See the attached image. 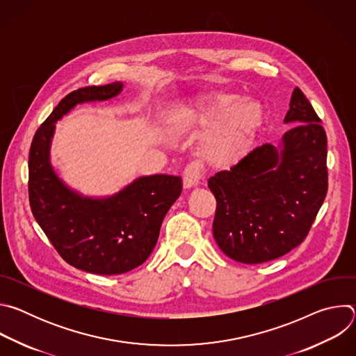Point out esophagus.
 <instances>
[{"label":"esophagus","instance_id":"obj_1","mask_svg":"<svg viewBox=\"0 0 356 356\" xmlns=\"http://www.w3.org/2000/svg\"><path fill=\"white\" fill-rule=\"evenodd\" d=\"M202 180V173L195 163H190L183 172V187L193 188L198 186Z\"/></svg>","mask_w":356,"mask_h":356}]
</instances>
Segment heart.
<instances>
[{
    "label": "heart",
    "mask_w": 356,
    "mask_h": 356,
    "mask_svg": "<svg viewBox=\"0 0 356 356\" xmlns=\"http://www.w3.org/2000/svg\"><path fill=\"white\" fill-rule=\"evenodd\" d=\"M264 110L258 101L239 99L229 94H216L190 106H179L170 114L175 125H213L200 143L202 162L216 169L241 163L255 142L262 125Z\"/></svg>",
    "instance_id": "1"
}]
</instances>
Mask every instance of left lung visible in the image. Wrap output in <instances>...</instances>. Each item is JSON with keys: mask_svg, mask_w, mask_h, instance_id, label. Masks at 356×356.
I'll use <instances>...</instances> for the list:
<instances>
[{"mask_svg": "<svg viewBox=\"0 0 356 356\" xmlns=\"http://www.w3.org/2000/svg\"><path fill=\"white\" fill-rule=\"evenodd\" d=\"M284 124L294 127L279 147L265 143L209 179L217 200L213 234L236 262H269L298 246L327 195V135L298 87Z\"/></svg>", "mask_w": 356, "mask_h": 356, "instance_id": "obj_1", "label": "left lung"}]
</instances>
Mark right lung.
<instances>
[{"label":"right lung","instance_id":"right-lung-1","mask_svg":"<svg viewBox=\"0 0 356 356\" xmlns=\"http://www.w3.org/2000/svg\"><path fill=\"white\" fill-rule=\"evenodd\" d=\"M121 91V81L72 91L38 128L29 150L28 190L35 220L69 265L95 275H121L142 265L181 194L179 176L154 175L110 197H84L67 187L50 165L55 124L77 104L106 101Z\"/></svg>","mask_w":356,"mask_h":356}]
</instances>
